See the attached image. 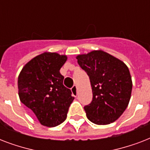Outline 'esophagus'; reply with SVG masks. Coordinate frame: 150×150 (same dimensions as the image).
<instances>
[{
    "mask_svg": "<svg viewBox=\"0 0 150 150\" xmlns=\"http://www.w3.org/2000/svg\"><path fill=\"white\" fill-rule=\"evenodd\" d=\"M71 93H72V95L75 97L77 96V86H74L71 88Z\"/></svg>",
    "mask_w": 150,
    "mask_h": 150,
    "instance_id": "obj_1",
    "label": "esophagus"
}]
</instances>
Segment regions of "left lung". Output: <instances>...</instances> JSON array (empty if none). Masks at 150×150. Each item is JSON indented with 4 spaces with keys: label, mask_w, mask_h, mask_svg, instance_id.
Segmentation results:
<instances>
[{
    "label": "left lung",
    "mask_w": 150,
    "mask_h": 150,
    "mask_svg": "<svg viewBox=\"0 0 150 150\" xmlns=\"http://www.w3.org/2000/svg\"><path fill=\"white\" fill-rule=\"evenodd\" d=\"M89 75L93 100L84 107L87 118L100 125L117 121L130 101L132 81L125 64L101 50L76 57Z\"/></svg>",
    "instance_id": "obj_1"
}]
</instances>
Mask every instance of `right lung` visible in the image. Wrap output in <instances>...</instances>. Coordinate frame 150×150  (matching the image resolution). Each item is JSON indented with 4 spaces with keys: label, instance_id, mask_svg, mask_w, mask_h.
Here are the masks:
<instances>
[{
    "label": "right lung",
    "instance_id": "right-lung-1",
    "mask_svg": "<svg viewBox=\"0 0 150 150\" xmlns=\"http://www.w3.org/2000/svg\"><path fill=\"white\" fill-rule=\"evenodd\" d=\"M67 59L66 55L44 52L25 64L18 78L20 101L46 127H55L65 121L75 99L63 85L64 76L60 73Z\"/></svg>",
    "mask_w": 150,
    "mask_h": 150
}]
</instances>
